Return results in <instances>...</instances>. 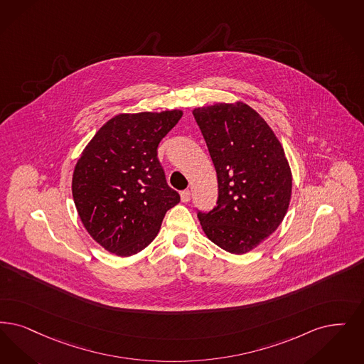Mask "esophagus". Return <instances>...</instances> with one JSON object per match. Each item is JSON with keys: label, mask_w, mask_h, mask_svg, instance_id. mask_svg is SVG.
<instances>
[{"label": "esophagus", "mask_w": 364, "mask_h": 364, "mask_svg": "<svg viewBox=\"0 0 364 364\" xmlns=\"http://www.w3.org/2000/svg\"><path fill=\"white\" fill-rule=\"evenodd\" d=\"M180 198H181V202L187 203V202L191 200V191H189V189L181 191V192H180Z\"/></svg>", "instance_id": "obj_1"}]
</instances>
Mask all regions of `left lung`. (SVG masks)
<instances>
[{
    "instance_id": "left-lung-1",
    "label": "left lung",
    "mask_w": 364,
    "mask_h": 364,
    "mask_svg": "<svg viewBox=\"0 0 364 364\" xmlns=\"http://www.w3.org/2000/svg\"><path fill=\"white\" fill-rule=\"evenodd\" d=\"M218 177V200L198 213L205 235L242 255L277 229L291 199L290 165L277 135L244 102L193 109Z\"/></svg>"
}]
</instances>
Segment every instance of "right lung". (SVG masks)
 Masks as SVG:
<instances>
[{
    "label": "right lung",
    "mask_w": 364,
    "mask_h": 364,
    "mask_svg": "<svg viewBox=\"0 0 364 364\" xmlns=\"http://www.w3.org/2000/svg\"><path fill=\"white\" fill-rule=\"evenodd\" d=\"M183 117L178 109L120 114L108 120L74 168V204L87 233L104 249L127 257L160 232L180 195L157 159L161 139Z\"/></svg>",
    "instance_id": "add662e5"
}]
</instances>
